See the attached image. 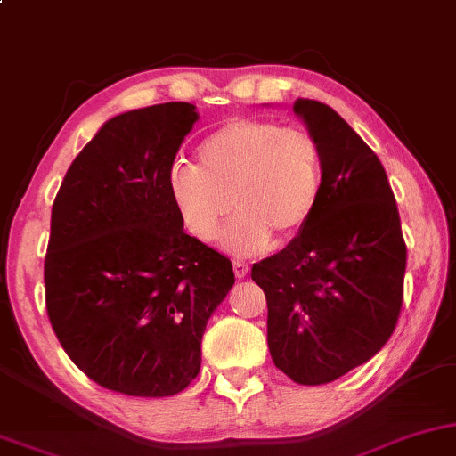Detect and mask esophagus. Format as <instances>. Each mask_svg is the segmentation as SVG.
I'll return each instance as SVG.
<instances>
[{"mask_svg": "<svg viewBox=\"0 0 456 456\" xmlns=\"http://www.w3.org/2000/svg\"><path fill=\"white\" fill-rule=\"evenodd\" d=\"M248 265L246 263H241V260H233V273H235V277L238 279H244L246 275H248Z\"/></svg>", "mask_w": 456, "mask_h": 456, "instance_id": "obj_1", "label": "esophagus"}]
</instances>
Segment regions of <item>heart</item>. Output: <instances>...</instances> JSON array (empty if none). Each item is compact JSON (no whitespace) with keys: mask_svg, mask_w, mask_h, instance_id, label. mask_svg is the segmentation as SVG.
<instances>
[{"mask_svg":"<svg viewBox=\"0 0 456 456\" xmlns=\"http://www.w3.org/2000/svg\"><path fill=\"white\" fill-rule=\"evenodd\" d=\"M168 190L193 238L212 241L233 210L224 233L235 254H256L271 238L288 244L305 232L323 191V154L311 131L277 120L235 118L198 150V167L177 162Z\"/></svg>","mask_w":456,"mask_h":456,"instance_id":"obj_1","label":"heart"}]
</instances>
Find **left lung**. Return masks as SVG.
<instances>
[{"label":"left lung","mask_w":456,"mask_h":456,"mask_svg":"<svg viewBox=\"0 0 456 456\" xmlns=\"http://www.w3.org/2000/svg\"><path fill=\"white\" fill-rule=\"evenodd\" d=\"M323 154V191L298 238L252 266L266 296V342L277 369L302 386L342 378L396 330L406 244L375 151L327 104L298 97Z\"/></svg>","instance_id":"left-lung-1"}]
</instances>
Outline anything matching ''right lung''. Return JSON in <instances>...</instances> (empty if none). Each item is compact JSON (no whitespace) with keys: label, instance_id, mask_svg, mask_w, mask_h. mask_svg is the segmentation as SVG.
<instances>
[{"label":"right lung","instance_id":"1","mask_svg":"<svg viewBox=\"0 0 456 456\" xmlns=\"http://www.w3.org/2000/svg\"><path fill=\"white\" fill-rule=\"evenodd\" d=\"M196 120L187 102L110 118L52 206L53 333L89 379L126 396H173L196 379L206 323L235 283L232 260L183 232L168 190Z\"/></svg>","mask_w":456,"mask_h":456}]
</instances>
